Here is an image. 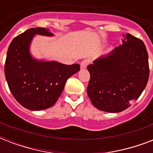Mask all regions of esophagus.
<instances>
[{"instance_id": "1", "label": "esophagus", "mask_w": 153, "mask_h": 153, "mask_svg": "<svg viewBox=\"0 0 153 153\" xmlns=\"http://www.w3.org/2000/svg\"><path fill=\"white\" fill-rule=\"evenodd\" d=\"M89 60L87 59H84L82 60L81 62V63H80V66H81V69H85V68H86V67H87V65L89 64Z\"/></svg>"}]
</instances>
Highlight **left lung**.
<instances>
[{"instance_id": "obj_1", "label": "left lung", "mask_w": 153, "mask_h": 153, "mask_svg": "<svg viewBox=\"0 0 153 153\" xmlns=\"http://www.w3.org/2000/svg\"><path fill=\"white\" fill-rule=\"evenodd\" d=\"M87 94L102 111L118 113L137 100L149 77V55L144 42L126 34L123 43L106 57L88 65Z\"/></svg>"}]
</instances>
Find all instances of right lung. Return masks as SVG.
Instances as JSON below:
<instances>
[{"instance_id":"add662e5","label":"right lung","mask_w":153,"mask_h":153,"mask_svg":"<svg viewBox=\"0 0 153 153\" xmlns=\"http://www.w3.org/2000/svg\"><path fill=\"white\" fill-rule=\"evenodd\" d=\"M36 34L53 35L44 27H35L15 37L8 47L4 74L16 100L26 109L42 110L55 104L67 80L79 71L80 65H65L32 59L28 48Z\"/></svg>"}]
</instances>
